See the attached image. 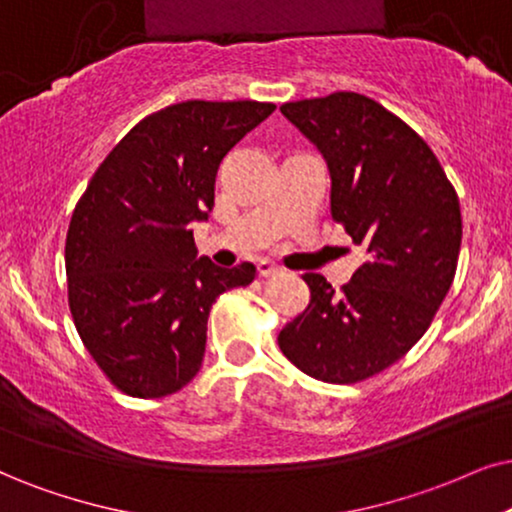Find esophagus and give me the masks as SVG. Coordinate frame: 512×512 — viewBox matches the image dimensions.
I'll use <instances>...</instances> for the list:
<instances>
[{
  "mask_svg": "<svg viewBox=\"0 0 512 512\" xmlns=\"http://www.w3.org/2000/svg\"><path fill=\"white\" fill-rule=\"evenodd\" d=\"M257 271H260V276H274V274H278V271H281V267H276V264H271L269 260H262L260 264H257Z\"/></svg>",
  "mask_w": 512,
  "mask_h": 512,
  "instance_id": "1",
  "label": "esophagus"
}]
</instances>
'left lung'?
<instances>
[{
	"label": "left lung",
	"instance_id": "1",
	"mask_svg": "<svg viewBox=\"0 0 512 512\" xmlns=\"http://www.w3.org/2000/svg\"><path fill=\"white\" fill-rule=\"evenodd\" d=\"M281 113L323 153L333 219L366 262L335 293L304 274L307 309L278 347L323 383L373 378L423 338L449 293L461 252V205L437 155L404 120L357 92L283 103Z\"/></svg>",
	"mask_w": 512,
	"mask_h": 512
}]
</instances>
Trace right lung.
I'll return each mask as SVG.
<instances>
[{"mask_svg":"<svg viewBox=\"0 0 512 512\" xmlns=\"http://www.w3.org/2000/svg\"><path fill=\"white\" fill-rule=\"evenodd\" d=\"M262 101H181L122 137L77 200L66 236L77 335L120 392L158 399L200 371L212 302L255 264L196 260L193 222L215 205L226 153L274 113Z\"/></svg>","mask_w":512,"mask_h":512,"instance_id":"1","label":"right lung"}]
</instances>
